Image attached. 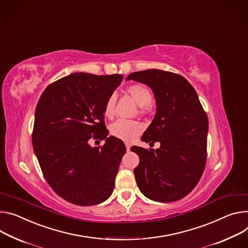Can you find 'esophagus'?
Returning a JSON list of instances; mask_svg holds the SVG:
<instances>
[{"label": "esophagus", "mask_w": 248, "mask_h": 248, "mask_svg": "<svg viewBox=\"0 0 248 248\" xmlns=\"http://www.w3.org/2000/svg\"><path fill=\"white\" fill-rule=\"evenodd\" d=\"M130 143L129 142H125V147H126V149H127V151L130 149Z\"/></svg>", "instance_id": "obj_1"}]
</instances>
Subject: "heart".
Listing matches in <instances>:
<instances>
[{
    "instance_id": "heart-1",
    "label": "heart",
    "mask_w": 248,
    "mask_h": 248,
    "mask_svg": "<svg viewBox=\"0 0 248 248\" xmlns=\"http://www.w3.org/2000/svg\"><path fill=\"white\" fill-rule=\"evenodd\" d=\"M126 93L131 99L140 106V112H145L147 105L152 100V95L149 90L142 84H133L126 88ZM116 96L110 95L105 103L104 115L108 119H111L115 115ZM142 125L134 121L119 120L112 124L109 127V131L112 137L123 140L124 141H132L136 140L142 132Z\"/></svg>"
}]
</instances>
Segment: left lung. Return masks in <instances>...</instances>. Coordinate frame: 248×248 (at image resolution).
<instances>
[{
	"instance_id": "1",
	"label": "left lung",
	"mask_w": 248,
	"mask_h": 248,
	"mask_svg": "<svg viewBox=\"0 0 248 248\" xmlns=\"http://www.w3.org/2000/svg\"><path fill=\"white\" fill-rule=\"evenodd\" d=\"M126 80L147 85L156 101L155 117L141 140L160 142L150 150L132 146L140 156L134 176L148 199L169 202L187 196L198 184L207 160L209 122L193 86L181 75L149 69Z\"/></svg>"
}]
</instances>
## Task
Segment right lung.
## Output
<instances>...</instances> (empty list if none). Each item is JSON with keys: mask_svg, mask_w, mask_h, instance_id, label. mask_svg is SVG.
Masks as SVG:
<instances>
[{"mask_svg": "<svg viewBox=\"0 0 248 248\" xmlns=\"http://www.w3.org/2000/svg\"><path fill=\"white\" fill-rule=\"evenodd\" d=\"M123 75L73 73L44 90L36 105L32 145L52 190L77 206H93L114 191L123 140L108 138L104 106ZM105 140L92 148L89 140Z\"/></svg>", "mask_w": 248, "mask_h": 248, "instance_id": "add662e5", "label": "right lung"}]
</instances>
